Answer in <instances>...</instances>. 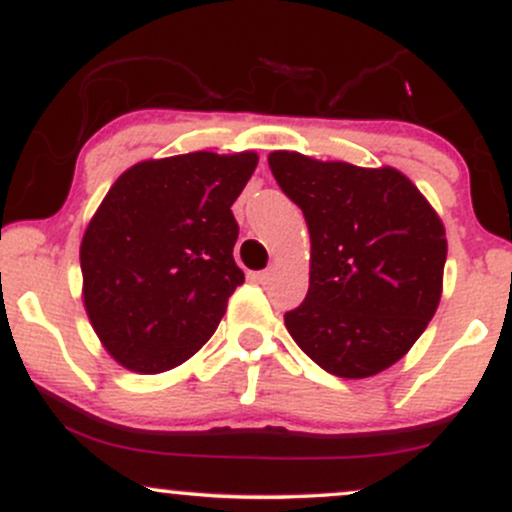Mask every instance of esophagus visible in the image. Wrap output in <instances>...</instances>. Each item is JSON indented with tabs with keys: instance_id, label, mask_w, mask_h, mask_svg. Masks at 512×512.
Segmentation results:
<instances>
[{
	"instance_id": "1",
	"label": "esophagus",
	"mask_w": 512,
	"mask_h": 512,
	"mask_svg": "<svg viewBox=\"0 0 512 512\" xmlns=\"http://www.w3.org/2000/svg\"><path fill=\"white\" fill-rule=\"evenodd\" d=\"M252 279L260 281V284H264V281L272 279V269H264V272H255V274H252Z\"/></svg>"
}]
</instances>
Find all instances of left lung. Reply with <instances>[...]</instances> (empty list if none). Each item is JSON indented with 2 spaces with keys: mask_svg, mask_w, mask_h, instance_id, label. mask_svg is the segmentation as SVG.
I'll list each match as a JSON object with an SVG mask.
<instances>
[{
  "mask_svg": "<svg viewBox=\"0 0 512 512\" xmlns=\"http://www.w3.org/2000/svg\"><path fill=\"white\" fill-rule=\"evenodd\" d=\"M276 182L310 231V286L284 315L320 368L370 378L414 346L436 315L448 257L445 226L397 168L269 154Z\"/></svg>",
  "mask_w": 512,
  "mask_h": 512,
  "instance_id": "8db88e82",
  "label": "left lung"
}]
</instances>
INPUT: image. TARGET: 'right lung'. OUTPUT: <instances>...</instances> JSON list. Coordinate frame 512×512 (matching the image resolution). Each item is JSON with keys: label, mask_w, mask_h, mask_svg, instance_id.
Instances as JSON below:
<instances>
[{"label": "right lung", "mask_w": 512, "mask_h": 512, "mask_svg": "<svg viewBox=\"0 0 512 512\" xmlns=\"http://www.w3.org/2000/svg\"><path fill=\"white\" fill-rule=\"evenodd\" d=\"M257 161L255 151H192L134 163L113 182L79 260L86 315L120 366L163 373L216 332L245 281L231 207Z\"/></svg>", "instance_id": "obj_1"}]
</instances>
